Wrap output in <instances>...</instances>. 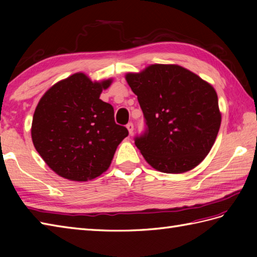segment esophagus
<instances>
[{
	"label": "esophagus",
	"mask_w": 257,
	"mask_h": 257,
	"mask_svg": "<svg viewBox=\"0 0 257 257\" xmlns=\"http://www.w3.org/2000/svg\"><path fill=\"white\" fill-rule=\"evenodd\" d=\"M127 129H128V132H129V135L133 136L134 135V123L133 122H129L127 124Z\"/></svg>",
	"instance_id": "34e87169"
}]
</instances>
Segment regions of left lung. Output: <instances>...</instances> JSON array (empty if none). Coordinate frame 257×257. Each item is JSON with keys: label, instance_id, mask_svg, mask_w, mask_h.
I'll list each match as a JSON object with an SVG mask.
<instances>
[{"label": "left lung", "instance_id": "8db88e82", "mask_svg": "<svg viewBox=\"0 0 257 257\" xmlns=\"http://www.w3.org/2000/svg\"><path fill=\"white\" fill-rule=\"evenodd\" d=\"M138 97L146 130L135 145L146 161L166 173H182L209 154L221 125L214 88L178 65L156 64L125 76Z\"/></svg>", "mask_w": 257, "mask_h": 257}]
</instances>
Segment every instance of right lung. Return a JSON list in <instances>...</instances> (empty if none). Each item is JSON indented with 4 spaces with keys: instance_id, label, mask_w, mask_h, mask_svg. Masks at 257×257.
I'll list each match as a JSON object with an SVG mask.
<instances>
[{
    "instance_id": "1",
    "label": "right lung",
    "mask_w": 257,
    "mask_h": 257,
    "mask_svg": "<svg viewBox=\"0 0 257 257\" xmlns=\"http://www.w3.org/2000/svg\"><path fill=\"white\" fill-rule=\"evenodd\" d=\"M110 84L111 79L92 83L77 73L41 98L33 116L32 140L58 176L73 181L100 176L128 136L127 128L114 122L112 106L99 98Z\"/></svg>"
}]
</instances>
